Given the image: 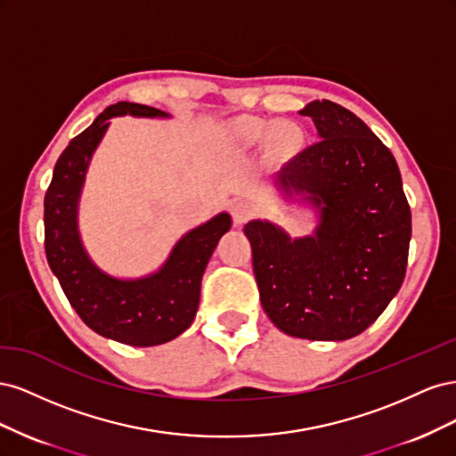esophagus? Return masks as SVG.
<instances>
[{"label": "esophagus", "instance_id": "esophagus-1", "mask_svg": "<svg viewBox=\"0 0 456 456\" xmlns=\"http://www.w3.org/2000/svg\"><path fill=\"white\" fill-rule=\"evenodd\" d=\"M230 213H232L233 223H236V224H243L247 218H251V216H253V213H255V205H253L249 200L238 198V200H233V201H232V205H230Z\"/></svg>", "mask_w": 456, "mask_h": 456}]
</instances>
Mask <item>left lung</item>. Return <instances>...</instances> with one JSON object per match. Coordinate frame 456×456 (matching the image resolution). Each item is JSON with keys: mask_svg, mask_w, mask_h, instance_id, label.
Instances as JSON below:
<instances>
[{"mask_svg": "<svg viewBox=\"0 0 456 456\" xmlns=\"http://www.w3.org/2000/svg\"><path fill=\"white\" fill-rule=\"evenodd\" d=\"M320 141L287 161L278 184L320 207L314 236L289 240L270 223L243 228L262 308L283 333L346 340L377 320L403 283L411 209L392 151L350 110L314 101Z\"/></svg>", "mask_w": 456, "mask_h": 456, "instance_id": "8db88e82", "label": "left lung"}]
</instances>
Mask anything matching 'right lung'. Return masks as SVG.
Returning a JSON list of instances; mask_svg holds the SVG:
<instances>
[{
	"label": "right lung",
	"mask_w": 456,
	"mask_h": 456,
	"mask_svg": "<svg viewBox=\"0 0 456 456\" xmlns=\"http://www.w3.org/2000/svg\"><path fill=\"white\" fill-rule=\"evenodd\" d=\"M167 116L158 108L118 102L64 148L45 191V255L62 291L94 333L129 346H158L191 325L200 305L201 278L218 240L230 230L228 213L188 232L163 268L144 280H114L96 268L77 236V200L94 148L114 116Z\"/></svg>",
	"instance_id": "1"
}]
</instances>
